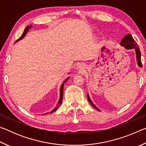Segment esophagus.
Masks as SVG:
<instances>
[{
    "label": "esophagus",
    "instance_id": "1",
    "mask_svg": "<svg viewBox=\"0 0 146 146\" xmlns=\"http://www.w3.org/2000/svg\"><path fill=\"white\" fill-rule=\"evenodd\" d=\"M84 66H83V64H79V65L78 66V67H77V69L78 70H80V71H82V70H84Z\"/></svg>",
    "mask_w": 146,
    "mask_h": 146
}]
</instances>
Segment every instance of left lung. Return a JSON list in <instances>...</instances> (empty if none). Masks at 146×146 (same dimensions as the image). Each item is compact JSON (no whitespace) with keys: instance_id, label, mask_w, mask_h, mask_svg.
Listing matches in <instances>:
<instances>
[{"instance_id":"left-lung-1","label":"left lung","mask_w":146,"mask_h":146,"mask_svg":"<svg viewBox=\"0 0 146 146\" xmlns=\"http://www.w3.org/2000/svg\"><path fill=\"white\" fill-rule=\"evenodd\" d=\"M120 45L122 46L126 49H134L135 51V54H136V58H137V64L139 68H142V64L141 62V53H140V51L139 48H138V46L137 45V43L136 42L135 40L133 39L130 33H127L126 35L123 36V37L121 39V41L120 42ZM88 99L89 102L92 105L94 108H95L96 110L100 111V110L98 109L97 106L94 104L93 102L91 101L90 99V97L89 95L88 94Z\"/></svg>"}]
</instances>
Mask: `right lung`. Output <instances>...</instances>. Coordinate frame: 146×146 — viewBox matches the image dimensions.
Wrapping results in <instances>:
<instances>
[{
	"mask_svg": "<svg viewBox=\"0 0 146 146\" xmlns=\"http://www.w3.org/2000/svg\"><path fill=\"white\" fill-rule=\"evenodd\" d=\"M31 27H32V25H29V26H28L26 27V28H25V29H24V31L23 32V35H22V36L18 39V40H17L15 42V43L17 42H19V40H22V39H23V38L24 37V36H26V33H28V31L29 30V29H30L31 28ZM69 78H70V76H69V77H68L67 78H66L65 80L64 81V82H63L62 84L61 85L60 89V98H59V100H58V105H57V106H56V107L55 109H54V110H53L52 111H51L50 113H53V112H55V111H56V110H57V109L59 108V106H60V105L61 104L62 102V98H63V91H64V84H65L66 82H67ZM47 113H45V114L46 115Z\"/></svg>",
	"mask_w": 146,
	"mask_h": 146,
	"instance_id": "right-lung-1",
	"label": "right lung"
}]
</instances>
